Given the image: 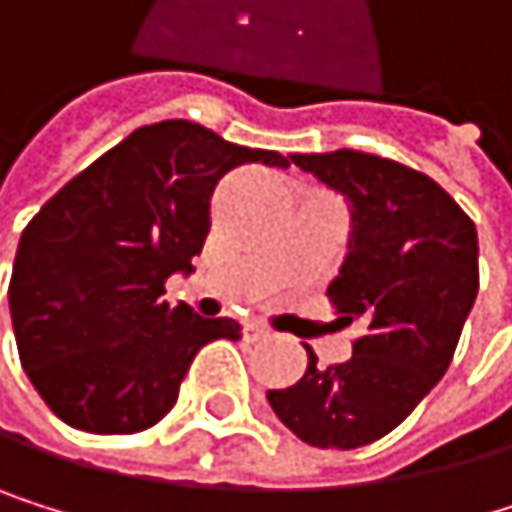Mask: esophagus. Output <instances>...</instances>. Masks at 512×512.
Returning <instances> with one entry per match:
<instances>
[{"mask_svg":"<svg viewBox=\"0 0 512 512\" xmlns=\"http://www.w3.org/2000/svg\"><path fill=\"white\" fill-rule=\"evenodd\" d=\"M242 334H245V341H267V338H270V331L261 328V325H254V322H248V325L242 328Z\"/></svg>","mask_w":512,"mask_h":512,"instance_id":"obj_1","label":"esophagus"}]
</instances>
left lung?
Segmentation results:
<instances>
[{
	"label": "left lung",
	"mask_w": 512,
	"mask_h": 512,
	"mask_svg": "<svg viewBox=\"0 0 512 512\" xmlns=\"http://www.w3.org/2000/svg\"><path fill=\"white\" fill-rule=\"evenodd\" d=\"M341 193L350 242L328 298L338 322H362L341 365H316L270 390L276 418L307 445L359 448L399 427L439 384L479 291V239L461 205L427 174L356 153H291Z\"/></svg>",
	"instance_id": "obj_1"
}]
</instances>
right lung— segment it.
<instances>
[{
	"instance_id": "obj_1",
	"label": "right lung",
	"mask_w": 512,
	"mask_h": 512,
	"mask_svg": "<svg viewBox=\"0 0 512 512\" xmlns=\"http://www.w3.org/2000/svg\"><path fill=\"white\" fill-rule=\"evenodd\" d=\"M239 165L291 162L165 119L131 131L27 224L8 285L11 325L27 378L64 424L141 433L178 402L199 347L242 338L236 319L162 301L168 276L193 273L211 193Z\"/></svg>"
}]
</instances>
